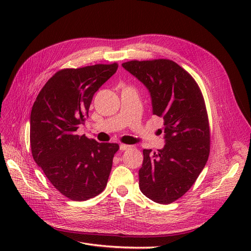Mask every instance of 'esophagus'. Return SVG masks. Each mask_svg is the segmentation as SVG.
<instances>
[{
    "label": "esophagus",
    "mask_w": 251,
    "mask_h": 251,
    "mask_svg": "<svg viewBox=\"0 0 251 251\" xmlns=\"http://www.w3.org/2000/svg\"><path fill=\"white\" fill-rule=\"evenodd\" d=\"M131 148V146H127V144H120V151H126V150H129Z\"/></svg>",
    "instance_id": "1"
}]
</instances>
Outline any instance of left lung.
<instances>
[{
  "mask_svg": "<svg viewBox=\"0 0 251 251\" xmlns=\"http://www.w3.org/2000/svg\"><path fill=\"white\" fill-rule=\"evenodd\" d=\"M123 68L151 95L152 114L164 119L165 146L143 150L139 188L154 202L168 204L185 194L209 154V127L201 91L192 76L166 59L130 61Z\"/></svg>",
  "mask_w": 251,
  "mask_h": 251,
  "instance_id": "obj_1",
  "label": "left lung"
}]
</instances>
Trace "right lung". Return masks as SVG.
Instances as JSON below:
<instances>
[{"instance_id": "obj_1", "label": "right lung", "mask_w": 251, "mask_h": 251, "mask_svg": "<svg viewBox=\"0 0 251 251\" xmlns=\"http://www.w3.org/2000/svg\"><path fill=\"white\" fill-rule=\"evenodd\" d=\"M118 69L116 63L63 69L45 84L30 114L32 156L63 195L87 201L107 185L117 143H100L76 131L88 117L99 88Z\"/></svg>"}]
</instances>
